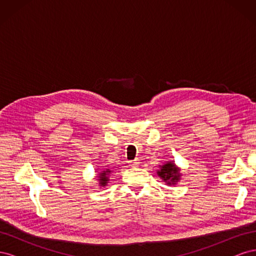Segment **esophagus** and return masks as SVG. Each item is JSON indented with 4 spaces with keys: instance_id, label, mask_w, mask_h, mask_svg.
Here are the masks:
<instances>
[{
    "instance_id": "1",
    "label": "esophagus",
    "mask_w": 256,
    "mask_h": 256,
    "mask_svg": "<svg viewBox=\"0 0 256 256\" xmlns=\"http://www.w3.org/2000/svg\"><path fill=\"white\" fill-rule=\"evenodd\" d=\"M129 164L132 168H138V166H140V162H138V160H134V161H130Z\"/></svg>"
}]
</instances>
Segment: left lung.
I'll use <instances>...</instances> for the list:
<instances>
[{"label": "left lung", "mask_w": 256, "mask_h": 256, "mask_svg": "<svg viewBox=\"0 0 256 256\" xmlns=\"http://www.w3.org/2000/svg\"><path fill=\"white\" fill-rule=\"evenodd\" d=\"M158 176L161 180L166 182V184H176L177 182L180 180V168H178L173 161H168L166 164L160 166V170L157 172Z\"/></svg>", "instance_id": "1"}]
</instances>
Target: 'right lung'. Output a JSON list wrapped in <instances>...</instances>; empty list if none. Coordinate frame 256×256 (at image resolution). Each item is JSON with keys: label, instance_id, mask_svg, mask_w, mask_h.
Returning a JSON list of instances; mask_svg holds the SVG:
<instances>
[{"label": "right lung", "instance_id": "right-lung-1", "mask_svg": "<svg viewBox=\"0 0 256 256\" xmlns=\"http://www.w3.org/2000/svg\"><path fill=\"white\" fill-rule=\"evenodd\" d=\"M111 173L110 170H106V171H102V173L98 174V182H99V186H102V187H104L106 186V184L109 182V174Z\"/></svg>", "mask_w": 256, "mask_h": 256}]
</instances>
